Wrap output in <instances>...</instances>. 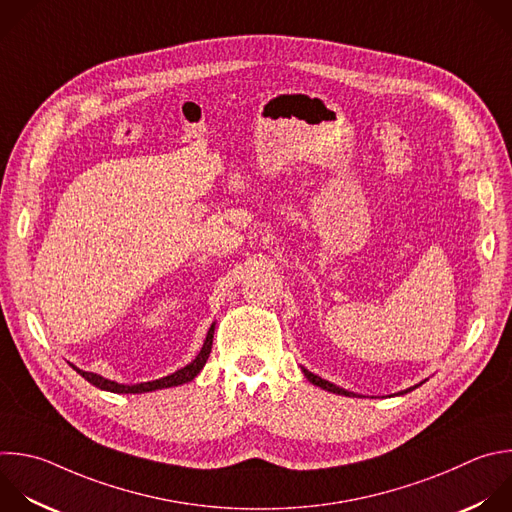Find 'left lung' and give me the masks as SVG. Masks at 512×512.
<instances>
[{
  "mask_svg": "<svg viewBox=\"0 0 512 512\" xmlns=\"http://www.w3.org/2000/svg\"><path fill=\"white\" fill-rule=\"evenodd\" d=\"M303 374H305V378H307L311 384H315V386H319V388H323V390H327V392H333V394H342V396H350V394H352V392H348V390H344V388H337V386H333V384H329V382L321 380L319 376H315V374L307 372L305 368H303ZM410 390H412V388H410Z\"/></svg>",
  "mask_w": 512,
  "mask_h": 512,
  "instance_id": "1",
  "label": "left lung"
}]
</instances>
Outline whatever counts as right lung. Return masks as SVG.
Masks as SVG:
<instances>
[{
	"mask_svg": "<svg viewBox=\"0 0 512 512\" xmlns=\"http://www.w3.org/2000/svg\"><path fill=\"white\" fill-rule=\"evenodd\" d=\"M213 333H215V323L211 325L209 333H207V339L205 344L199 352V356L189 364L185 366L183 370L170 374L166 378H160V380H152V382H144V384H134V386H124V384H116L112 380H106L98 374H92V372H84V370H78L76 366H72L84 380H88L92 386L100 388V390H106V392H114V394H142V392H152V390H162V388H173V386H181V384H187L191 382L201 370L203 366L207 364L209 356H211V348H213Z\"/></svg>",
	"mask_w": 512,
	"mask_h": 512,
	"instance_id": "add662e5",
	"label": "right lung"
}]
</instances>
